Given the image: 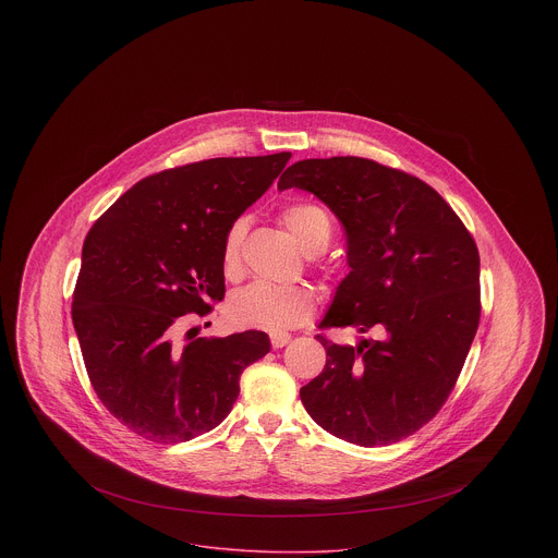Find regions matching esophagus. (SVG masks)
<instances>
[{
  "instance_id": "obj_1",
  "label": "esophagus",
  "mask_w": 558,
  "mask_h": 558,
  "mask_svg": "<svg viewBox=\"0 0 558 558\" xmlns=\"http://www.w3.org/2000/svg\"><path fill=\"white\" fill-rule=\"evenodd\" d=\"M290 339H292V335L286 332V330L270 332V343H272V348H283L286 343H290Z\"/></svg>"
}]
</instances>
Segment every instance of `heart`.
I'll return each mask as SVG.
<instances>
[{
	"instance_id": "b5f03b06",
	"label": "heart",
	"mask_w": 558,
	"mask_h": 558,
	"mask_svg": "<svg viewBox=\"0 0 558 558\" xmlns=\"http://www.w3.org/2000/svg\"><path fill=\"white\" fill-rule=\"evenodd\" d=\"M283 226L296 242L312 255H318L330 240V219L316 204H292L281 213ZM242 240L244 223L230 226L221 248V266L228 279L242 275ZM318 296L310 286H275L257 281L236 292L230 301V319L246 328L288 330L314 318Z\"/></svg>"
}]
</instances>
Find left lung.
<instances>
[{"instance_id":"obj_1","label":"left lung","mask_w":558,"mask_h":558,"mask_svg":"<svg viewBox=\"0 0 558 558\" xmlns=\"http://www.w3.org/2000/svg\"><path fill=\"white\" fill-rule=\"evenodd\" d=\"M292 186L322 199L348 236L350 275L319 326L378 335L359 345L318 335L326 365L301 401L341 440L399 442L438 414L469 356L477 244L429 184L376 160H299L279 178V191Z\"/></svg>"}]
</instances>
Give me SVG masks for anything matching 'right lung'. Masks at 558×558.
<instances>
[{
  "label": "right lung",
  "instance_id": "add662e5",
  "mask_svg": "<svg viewBox=\"0 0 558 558\" xmlns=\"http://www.w3.org/2000/svg\"><path fill=\"white\" fill-rule=\"evenodd\" d=\"M290 157L162 169L118 197L87 232L73 324L96 396L137 436L175 445L215 429L239 398L240 374L270 350L262 330L184 345L173 330L180 316H208L223 301L226 232Z\"/></svg>",
  "mask_w": 558,
  "mask_h": 558
}]
</instances>
